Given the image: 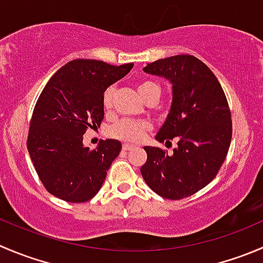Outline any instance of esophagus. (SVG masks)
<instances>
[{
	"instance_id": "34e87169",
	"label": "esophagus",
	"mask_w": 263,
	"mask_h": 263,
	"mask_svg": "<svg viewBox=\"0 0 263 263\" xmlns=\"http://www.w3.org/2000/svg\"><path fill=\"white\" fill-rule=\"evenodd\" d=\"M122 149L124 150V152H128V150H132L134 149V145H129V144H124L123 146H122Z\"/></svg>"
}]
</instances>
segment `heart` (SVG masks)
<instances>
[{
  "instance_id": "heart-1",
  "label": "heart",
  "mask_w": 263,
  "mask_h": 263,
  "mask_svg": "<svg viewBox=\"0 0 263 263\" xmlns=\"http://www.w3.org/2000/svg\"><path fill=\"white\" fill-rule=\"evenodd\" d=\"M137 91L144 100L154 93L160 95V87L155 82L149 80L141 81L137 85ZM113 101V87H109L103 95V106L105 110L111 108ZM149 129V123L144 121H132V119H123L118 122L110 128V135L116 139L127 142H139L144 139L145 134Z\"/></svg>"
}]
</instances>
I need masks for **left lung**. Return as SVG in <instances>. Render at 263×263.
Here are the masks:
<instances>
[{
    "label": "left lung",
    "instance_id": "8db88e82",
    "mask_svg": "<svg viewBox=\"0 0 263 263\" xmlns=\"http://www.w3.org/2000/svg\"><path fill=\"white\" fill-rule=\"evenodd\" d=\"M145 73L172 85V103L155 140L177 139L173 154L145 146V182L165 199H182L207 186L217 175L233 135L231 113L220 82L203 61L176 55L147 64Z\"/></svg>",
    "mask_w": 263,
    "mask_h": 263
}]
</instances>
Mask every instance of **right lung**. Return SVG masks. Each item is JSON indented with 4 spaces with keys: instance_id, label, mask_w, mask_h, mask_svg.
Masks as SVG:
<instances>
[{
    "instance_id": "1",
    "label": "right lung",
    "mask_w": 263,
    "mask_h": 263,
    "mask_svg": "<svg viewBox=\"0 0 263 263\" xmlns=\"http://www.w3.org/2000/svg\"><path fill=\"white\" fill-rule=\"evenodd\" d=\"M134 64L110 65L77 59L61 67L45 86L30 121L27 147L47 191L70 203H83L99 193L109 167L119 155L118 140L83 145L87 128L100 127L106 88L128 74Z\"/></svg>"
}]
</instances>
